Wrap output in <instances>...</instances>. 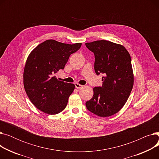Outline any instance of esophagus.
Returning a JSON list of instances; mask_svg holds the SVG:
<instances>
[{
    "mask_svg": "<svg viewBox=\"0 0 159 159\" xmlns=\"http://www.w3.org/2000/svg\"><path fill=\"white\" fill-rule=\"evenodd\" d=\"M75 88H76L77 89H80L83 87V86L78 84V83H75Z\"/></svg>",
    "mask_w": 159,
    "mask_h": 159,
    "instance_id": "1",
    "label": "esophagus"
}]
</instances>
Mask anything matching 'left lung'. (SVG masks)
<instances>
[{
    "mask_svg": "<svg viewBox=\"0 0 159 159\" xmlns=\"http://www.w3.org/2000/svg\"><path fill=\"white\" fill-rule=\"evenodd\" d=\"M86 46L94 53L96 74L104 75L102 86L93 88L86 106L101 117L111 116L122 109L133 86L130 55L122 45L106 40L87 43Z\"/></svg>",
    "mask_w": 159,
    "mask_h": 159,
    "instance_id": "left-lung-1",
    "label": "left lung"
}]
</instances>
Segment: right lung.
<instances>
[{
	"instance_id": "obj_1",
	"label": "right lung",
	"mask_w": 159,
	"mask_h": 159,
	"mask_svg": "<svg viewBox=\"0 0 159 159\" xmlns=\"http://www.w3.org/2000/svg\"><path fill=\"white\" fill-rule=\"evenodd\" d=\"M81 45L47 40L29 55L24 70V86L31 102L39 110L55 115L65 109L75 85L59 80L55 74L64 68L71 54Z\"/></svg>"
}]
</instances>
